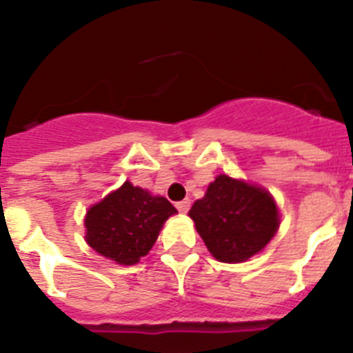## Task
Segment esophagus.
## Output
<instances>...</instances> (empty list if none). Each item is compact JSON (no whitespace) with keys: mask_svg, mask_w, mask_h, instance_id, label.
<instances>
[{"mask_svg":"<svg viewBox=\"0 0 353 353\" xmlns=\"http://www.w3.org/2000/svg\"><path fill=\"white\" fill-rule=\"evenodd\" d=\"M176 208H179L180 214H187V212H189V208H191V201H189V199L179 201V203H176Z\"/></svg>","mask_w":353,"mask_h":353,"instance_id":"esophagus-1","label":"esophagus"}]
</instances>
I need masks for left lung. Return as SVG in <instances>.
Returning <instances> with one entry per match:
<instances>
[{
    "mask_svg": "<svg viewBox=\"0 0 353 353\" xmlns=\"http://www.w3.org/2000/svg\"><path fill=\"white\" fill-rule=\"evenodd\" d=\"M215 260L240 263L260 252L279 228V210L258 185L219 174L189 210Z\"/></svg>",
    "mask_w": 353,
    "mask_h": 353,
    "instance_id": "left-lung-1",
    "label": "left lung"
}]
</instances>
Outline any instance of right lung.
<instances>
[{
    "label": "right lung",
    "mask_w": 353,
    "mask_h": 353,
    "mask_svg": "<svg viewBox=\"0 0 353 353\" xmlns=\"http://www.w3.org/2000/svg\"><path fill=\"white\" fill-rule=\"evenodd\" d=\"M174 214L176 208L166 198L125 182L86 212L84 239L102 256L134 265L148 254L161 228Z\"/></svg>",
    "instance_id": "obj_1"
}]
</instances>
